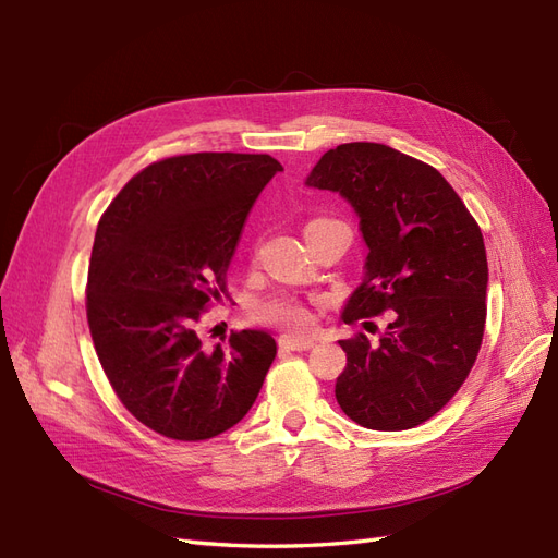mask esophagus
Returning a JSON list of instances; mask_svg holds the SVG:
<instances>
[{"instance_id":"34e87169","label":"esophagus","mask_w":558,"mask_h":558,"mask_svg":"<svg viewBox=\"0 0 558 558\" xmlns=\"http://www.w3.org/2000/svg\"><path fill=\"white\" fill-rule=\"evenodd\" d=\"M314 337H291V335H281L279 337V347L281 349H291V351H307L314 347Z\"/></svg>"}]
</instances>
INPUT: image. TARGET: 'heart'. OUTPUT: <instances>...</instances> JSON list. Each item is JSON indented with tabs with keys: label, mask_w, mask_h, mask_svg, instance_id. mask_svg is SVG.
<instances>
[{
	"label": "heart",
	"mask_w": 558,
	"mask_h": 558,
	"mask_svg": "<svg viewBox=\"0 0 558 558\" xmlns=\"http://www.w3.org/2000/svg\"><path fill=\"white\" fill-rule=\"evenodd\" d=\"M256 318L263 324L283 328L289 332H305L312 326V312L293 298H272L256 307Z\"/></svg>",
	"instance_id": "obj_1"
}]
</instances>
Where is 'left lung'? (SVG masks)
Masks as SVG:
<instances>
[{"label":"left lung","instance_id":"1","mask_svg":"<svg viewBox=\"0 0 558 558\" xmlns=\"http://www.w3.org/2000/svg\"><path fill=\"white\" fill-rule=\"evenodd\" d=\"M307 185L340 193L359 216L365 277L344 324L388 312L377 344L340 340L335 384L344 414L373 430L424 424L459 391L482 347L488 265L482 230L435 167L400 150L351 142L330 148Z\"/></svg>","mask_w":558,"mask_h":558}]
</instances>
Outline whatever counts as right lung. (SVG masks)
I'll return each instance as SVG.
<instances>
[{"mask_svg":"<svg viewBox=\"0 0 558 558\" xmlns=\"http://www.w3.org/2000/svg\"><path fill=\"white\" fill-rule=\"evenodd\" d=\"M283 167L265 154H191L148 165L99 218L88 267L97 359L128 412L183 442L240 424L277 342L232 332L202 344V316L228 298L226 272L246 216Z\"/></svg>","mask_w":558,"mask_h":558,"instance_id":"add662e5","label":"right lung"}]
</instances>
